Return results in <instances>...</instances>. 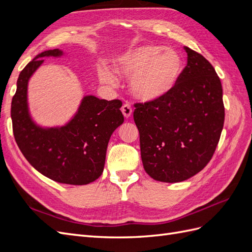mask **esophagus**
Returning <instances> with one entry per match:
<instances>
[{"instance_id": "1", "label": "esophagus", "mask_w": 252, "mask_h": 252, "mask_svg": "<svg viewBox=\"0 0 252 252\" xmlns=\"http://www.w3.org/2000/svg\"><path fill=\"white\" fill-rule=\"evenodd\" d=\"M121 110H122V113L124 114V117H125L126 119H128L129 117H130L131 113H132V109H131L130 104H129V103L123 104V106H122Z\"/></svg>"}]
</instances>
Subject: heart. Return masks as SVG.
Here are the masks:
<instances>
[{
    "instance_id": "1",
    "label": "heart",
    "mask_w": 252,
    "mask_h": 252,
    "mask_svg": "<svg viewBox=\"0 0 252 252\" xmlns=\"http://www.w3.org/2000/svg\"><path fill=\"white\" fill-rule=\"evenodd\" d=\"M116 70L131 81L132 94L144 102L157 101L170 93L183 69L182 58L170 48L145 45L128 51L116 61ZM101 78L113 85L117 80L109 71Z\"/></svg>"
}]
</instances>
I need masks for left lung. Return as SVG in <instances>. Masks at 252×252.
Here are the masks:
<instances>
[{
  "instance_id": "left-lung-1",
  "label": "left lung",
  "mask_w": 252,
  "mask_h": 252,
  "mask_svg": "<svg viewBox=\"0 0 252 252\" xmlns=\"http://www.w3.org/2000/svg\"><path fill=\"white\" fill-rule=\"evenodd\" d=\"M185 51L187 65L170 93L134 104L144 169L159 182H182L200 172L215 154L224 126L219 75L201 53Z\"/></svg>"
}]
</instances>
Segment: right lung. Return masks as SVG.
Here are the masks:
<instances>
[{
    "mask_svg": "<svg viewBox=\"0 0 252 252\" xmlns=\"http://www.w3.org/2000/svg\"><path fill=\"white\" fill-rule=\"evenodd\" d=\"M61 55L59 49L44 51L21 71L11 102L12 130L23 156L37 171L62 184L85 185L103 172L110 136L124 122L122 102L88 95L66 126L37 127L28 113V80L45 57Z\"/></svg>",
    "mask_w": 252,
    "mask_h": 252,
    "instance_id": "add662e5",
    "label": "right lung"
}]
</instances>
